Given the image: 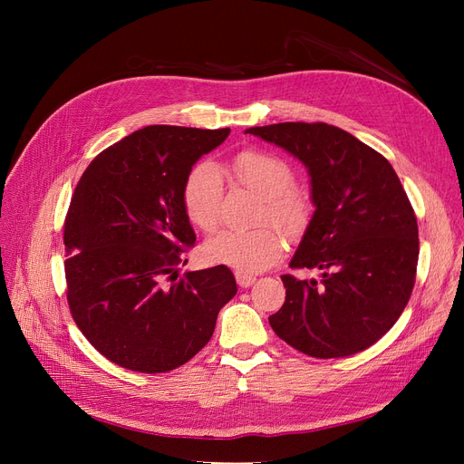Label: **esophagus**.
<instances>
[{"label": "esophagus", "mask_w": 464, "mask_h": 464, "mask_svg": "<svg viewBox=\"0 0 464 464\" xmlns=\"http://www.w3.org/2000/svg\"><path fill=\"white\" fill-rule=\"evenodd\" d=\"M235 278H237V284L240 285V287H250L252 284H256V276H252V275H245V273H235Z\"/></svg>", "instance_id": "esophagus-1"}]
</instances>
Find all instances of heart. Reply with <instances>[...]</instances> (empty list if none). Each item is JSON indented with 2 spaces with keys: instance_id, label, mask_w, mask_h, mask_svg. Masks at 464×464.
Here are the masks:
<instances>
[{
  "instance_id": "1",
  "label": "heart",
  "mask_w": 464,
  "mask_h": 464,
  "mask_svg": "<svg viewBox=\"0 0 464 464\" xmlns=\"http://www.w3.org/2000/svg\"><path fill=\"white\" fill-rule=\"evenodd\" d=\"M229 173L248 189L263 198L261 219L269 218L289 238L303 235L310 224V203L294 189L295 175L280 158L242 150L227 163ZM222 177L212 165H198L182 188V205L189 222L201 231H214L222 214ZM205 254L216 263L233 266L237 273L254 275L269 269L282 254V238L271 226L250 231L226 229L205 245Z\"/></svg>"
}]
</instances>
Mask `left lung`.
<instances>
[{"mask_svg": "<svg viewBox=\"0 0 464 464\" xmlns=\"http://www.w3.org/2000/svg\"><path fill=\"white\" fill-rule=\"evenodd\" d=\"M246 133L308 167L315 205L289 266L320 269L322 280L282 276L285 301L269 318L273 331L320 359L371 348L401 318L420 257L418 218L395 169L325 121H282Z\"/></svg>", "mask_w": 464, "mask_h": 464, "instance_id": "obj_1", "label": "left lung"}]
</instances>
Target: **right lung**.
Returning a JSON list of instances; mask_svg holds the SVG:
<instances>
[{
	"mask_svg": "<svg viewBox=\"0 0 464 464\" xmlns=\"http://www.w3.org/2000/svg\"><path fill=\"white\" fill-rule=\"evenodd\" d=\"M229 131L146 126L97 154L72 193L63 224L69 310L121 369L160 374L188 362L237 294L226 265L177 273L195 245L184 182Z\"/></svg>",
	"mask_w": 464,
	"mask_h": 464,
	"instance_id": "right-lung-1",
	"label": "right lung"
}]
</instances>
